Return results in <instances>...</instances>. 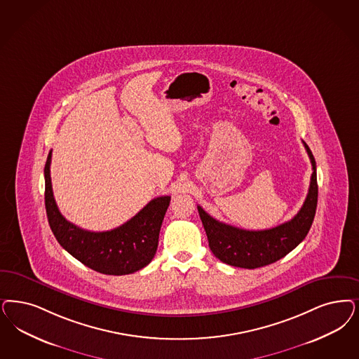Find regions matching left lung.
Instances as JSON below:
<instances>
[{
  "label": "left lung",
  "instance_id": "1",
  "mask_svg": "<svg viewBox=\"0 0 359 359\" xmlns=\"http://www.w3.org/2000/svg\"><path fill=\"white\" fill-rule=\"evenodd\" d=\"M302 143L309 155L313 173L308 196L292 220L271 229L247 231L213 219L198 205L210 250L219 260L237 268H260L283 259L306 237L316 216L318 186L314 156L308 144Z\"/></svg>",
  "mask_w": 359,
  "mask_h": 359
}]
</instances>
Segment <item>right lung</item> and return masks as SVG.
<instances>
[{
	"label": "right lung",
	"instance_id": "obj_1",
	"mask_svg": "<svg viewBox=\"0 0 359 359\" xmlns=\"http://www.w3.org/2000/svg\"><path fill=\"white\" fill-rule=\"evenodd\" d=\"M51 151L45 164V207L51 232L76 260L103 274L123 276L140 271L154 259L171 196L152 198L133 219L106 232L85 231L67 222L58 210L50 177Z\"/></svg>",
	"mask_w": 359,
	"mask_h": 359
}]
</instances>
